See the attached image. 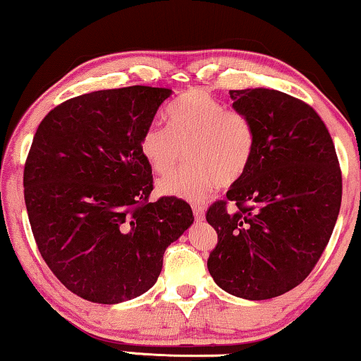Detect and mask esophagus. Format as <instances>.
<instances>
[{"mask_svg": "<svg viewBox=\"0 0 361 361\" xmlns=\"http://www.w3.org/2000/svg\"><path fill=\"white\" fill-rule=\"evenodd\" d=\"M192 212H194V217L197 222H202L205 219V209L204 205H199V204H194L192 205Z\"/></svg>", "mask_w": 361, "mask_h": 361, "instance_id": "34e87169", "label": "esophagus"}]
</instances>
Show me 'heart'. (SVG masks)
I'll return each instance as SVG.
<instances>
[{
	"instance_id": "1",
	"label": "heart",
	"mask_w": 361,
	"mask_h": 361,
	"mask_svg": "<svg viewBox=\"0 0 361 361\" xmlns=\"http://www.w3.org/2000/svg\"><path fill=\"white\" fill-rule=\"evenodd\" d=\"M167 124L144 130L139 151L156 174H167L187 146L189 164L159 180L162 195L197 202L219 185H232L249 169L255 149L250 121L202 89H192L171 107Z\"/></svg>"
}]
</instances>
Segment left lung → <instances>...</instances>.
I'll return each mask as SVG.
<instances>
[{
	"instance_id": "obj_1",
	"label": "left lung",
	"mask_w": 361,
	"mask_h": 361,
	"mask_svg": "<svg viewBox=\"0 0 361 361\" xmlns=\"http://www.w3.org/2000/svg\"><path fill=\"white\" fill-rule=\"evenodd\" d=\"M255 134L249 169L207 210L219 242L207 269L222 290L267 300L300 285L324 254L341 204L334 140L305 102L275 89L228 91Z\"/></svg>"
}]
</instances>
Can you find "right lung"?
I'll return each instance as SVG.
<instances>
[{
    "label": "right lung",
    "instance_id": "add662e5",
    "mask_svg": "<svg viewBox=\"0 0 361 361\" xmlns=\"http://www.w3.org/2000/svg\"><path fill=\"white\" fill-rule=\"evenodd\" d=\"M171 89H104L56 106L25 166L36 245L61 283L84 300L121 303L157 282L162 257L194 222L177 197L149 202L152 169L139 151Z\"/></svg>",
    "mask_w": 361,
    "mask_h": 361
}]
</instances>
